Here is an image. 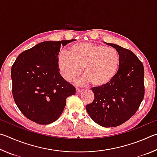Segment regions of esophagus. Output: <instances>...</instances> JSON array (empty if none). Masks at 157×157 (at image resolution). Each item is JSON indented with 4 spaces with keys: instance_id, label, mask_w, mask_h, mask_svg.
Segmentation results:
<instances>
[{
    "instance_id": "obj_1",
    "label": "esophagus",
    "mask_w": 157,
    "mask_h": 157,
    "mask_svg": "<svg viewBox=\"0 0 157 157\" xmlns=\"http://www.w3.org/2000/svg\"><path fill=\"white\" fill-rule=\"evenodd\" d=\"M82 91H83V90H82V89H76V93H77V94H80V93H82Z\"/></svg>"
}]
</instances>
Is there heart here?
I'll list each match as a JSON object with an SVG mask.
<instances>
[{
  "label": "heart",
  "mask_w": 157,
  "mask_h": 157,
  "mask_svg": "<svg viewBox=\"0 0 157 157\" xmlns=\"http://www.w3.org/2000/svg\"><path fill=\"white\" fill-rule=\"evenodd\" d=\"M120 57L117 50L91 42L74 44L69 53L58 55L57 65L60 75L68 82H73L81 75L84 76L79 84L91 82L95 87L104 86L115 78L118 72Z\"/></svg>",
  "instance_id": "heart-1"
}]
</instances>
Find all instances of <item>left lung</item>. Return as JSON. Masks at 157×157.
I'll return each mask as SVG.
<instances>
[{"label":"left lung","instance_id":"left-lung-1","mask_svg":"<svg viewBox=\"0 0 157 157\" xmlns=\"http://www.w3.org/2000/svg\"><path fill=\"white\" fill-rule=\"evenodd\" d=\"M119 54L116 75L109 83L94 87V100L86 106L95 123L104 127L121 125L134 115L144 97V68L131 50L118 45L106 43Z\"/></svg>","mask_w":157,"mask_h":157}]
</instances>
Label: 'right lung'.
<instances>
[{"mask_svg": "<svg viewBox=\"0 0 157 157\" xmlns=\"http://www.w3.org/2000/svg\"><path fill=\"white\" fill-rule=\"evenodd\" d=\"M74 41H48L21 52L12 66V95L16 105L29 120L40 124L56 121L66 98L75 88L60 75L57 58L61 46Z\"/></svg>", "mask_w": 157, "mask_h": 157, "instance_id": "1", "label": "right lung"}]
</instances>
